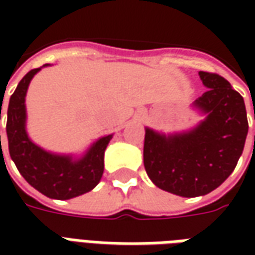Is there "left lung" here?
<instances>
[{
  "label": "left lung",
  "mask_w": 255,
  "mask_h": 255,
  "mask_svg": "<svg viewBox=\"0 0 255 255\" xmlns=\"http://www.w3.org/2000/svg\"><path fill=\"white\" fill-rule=\"evenodd\" d=\"M199 78L208 90L194 106L206 113V119L188 132L166 136L146 128L144 135V169L151 182L187 198L206 195L225 182L239 161L249 131L243 97L230 82L203 71Z\"/></svg>",
  "instance_id": "obj_1"
}]
</instances>
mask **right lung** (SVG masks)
I'll list each match as a JSON object with an SVG mask.
<instances>
[{
	"instance_id": "right-lung-1",
	"label": "right lung",
	"mask_w": 255,
	"mask_h": 255,
	"mask_svg": "<svg viewBox=\"0 0 255 255\" xmlns=\"http://www.w3.org/2000/svg\"><path fill=\"white\" fill-rule=\"evenodd\" d=\"M38 71L41 68L31 69L10 95L6 113L9 154L21 176L35 190L53 199H71L91 191L100 183L104 173V153L113 135L98 139L80 160L53 154L36 146L25 131V94Z\"/></svg>"
}]
</instances>
